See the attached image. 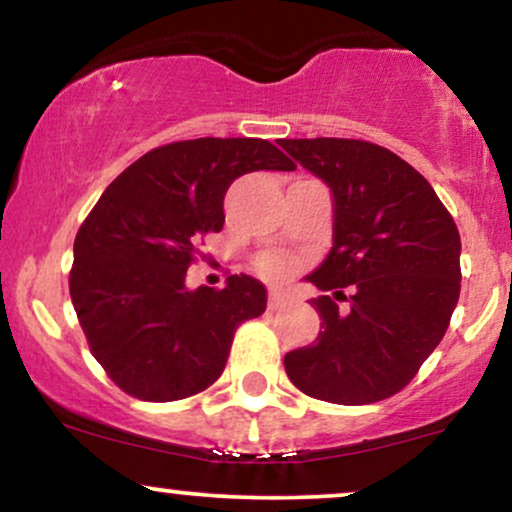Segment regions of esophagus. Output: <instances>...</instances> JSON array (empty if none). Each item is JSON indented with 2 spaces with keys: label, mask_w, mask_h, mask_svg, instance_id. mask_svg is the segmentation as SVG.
<instances>
[{
  "label": "esophagus",
  "mask_w": 512,
  "mask_h": 512,
  "mask_svg": "<svg viewBox=\"0 0 512 512\" xmlns=\"http://www.w3.org/2000/svg\"><path fill=\"white\" fill-rule=\"evenodd\" d=\"M285 304H287V292L282 290V287H270V290H268V306H270V309L278 311Z\"/></svg>",
  "instance_id": "1"
}]
</instances>
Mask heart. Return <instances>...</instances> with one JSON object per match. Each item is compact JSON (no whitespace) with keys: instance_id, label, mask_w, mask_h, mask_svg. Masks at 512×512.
Wrapping results in <instances>:
<instances>
[{"instance_id":"b5f03b06","label":"heart","mask_w":512,"mask_h":512,"mask_svg":"<svg viewBox=\"0 0 512 512\" xmlns=\"http://www.w3.org/2000/svg\"><path fill=\"white\" fill-rule=\"evenodd\" d=\"M263 275H270V278H285L290 273V263L280 256H266L261 261Z\"/></svg>"}]
</instances>
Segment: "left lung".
<instances>
[{
  "label": "left lung",
  "instance_id": "obj_1",
  "mask_svg": "<svg viewBox=\"0 0 512 512\" xmlns=\"http://www.w3.org/2000/svg\"><path fill=\"white\" fill-rule=\"evenodd\" d=\"M280 146L333 196V246L306 275L326 292L309 299L323 330L285 354L287 376L335 405L386 400L446 335L460 297L458 227L434 186L388 148L352 138Z\"/></svg>",
  "mask_w": 512,
  "mask_h": 512
}]
</instances>
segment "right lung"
<instances>
[{"label":"right lung","instance_id":"1","mask_svg":"<svg viewBox=\"0 0 512 512\" xmlns=\"http://www.w3.org/2000/svg\"><path fill=\"white\" fill-rule=\"evenodd\" d=\"M290 172L263 138H196L126 167L76 234L69 292L90 352L124 393L172 402L225 369L234 330L266 311V285L230 275L222 290L186 287L203 234L220 232L227 189L246 172Z\"/></svg>","mask_w":512,"mask_h":512}]
</instances>
